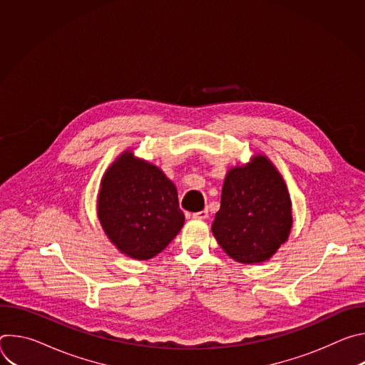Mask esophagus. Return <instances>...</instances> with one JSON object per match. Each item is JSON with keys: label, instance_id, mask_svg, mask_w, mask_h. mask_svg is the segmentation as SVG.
<instances>
[{"label": "esophagus", "instance_id": "esophagus-1", "mask_svg": "<svg viewBox=\"0 0 365 365\" xmlns=\"http://www.w3.org/2000/svg\"><path fill=\"white\" fill-rule=\"evenodd\" d=\"M192 218L193 220H206L207 218V210H203V211H199V212H193Z\"/></svg>", "mask_w": 365, "mask_h": 365}]
</instances>
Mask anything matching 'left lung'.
Segmentation results:
<instances>
[{
    "mask_svg": "<svg viewBox=\"0 0 365 365\" xmlns=\"http://www.w3.org/2000/svg\"><path fill=\"white\" fill-rule=\"evenodd\" d=\"M292 224L286 183L266 155L228 170L212 232L231 258L242 264L266 262L286 242Z\"/></svg>",
    "mask_w": 365,
    "mask_h": 365,
    "instance_id": "1",
    "label": "left lung"
}]
</instances>
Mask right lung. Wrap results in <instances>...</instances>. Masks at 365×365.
Masks as SVG:
<instances>
[{
  "mask_svg": "<svg viewBox=\"0 0 365 365\" xmlns=\"http://www.w3.org/2000/svg\"><path fill=\"white\" fill-rule=\"evenodd\" d=\"M98 218L110 241L135 259L162 252L185 222L173 182L131 151H124L103 175Z\"/></svg>",
  "mask_w": 365,
  "mask_h": 365,
  "instance_id": "add662e5",
  "label": "right lung"
}]
</instances>
